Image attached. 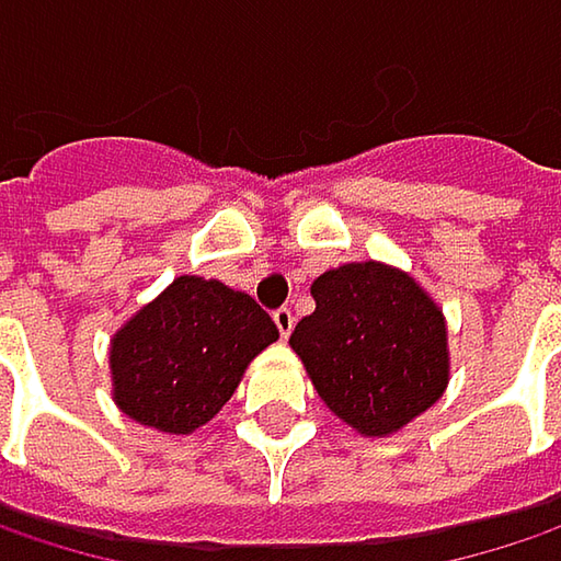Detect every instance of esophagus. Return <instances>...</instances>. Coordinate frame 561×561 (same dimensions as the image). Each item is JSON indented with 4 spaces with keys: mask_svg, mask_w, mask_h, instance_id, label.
<instances>
[{
    "mask_svg": "<svg viewBox=\"0 0 561 561\" xmlns=\"http://www.w3.org/2000/svg\"><path fill=\"white\" fill-rule=\"evenodd\" d=\"M294 322H297V319H294V312H290L287 306L274 309V325H277V332H280L284 339H287V335L294 332Z\"/></svg>",
    "mask_w": 561,
    "mask_h": 561,
    "instance_id": "esophagus-1",
    "label": "esophagus"
}]
</instances>
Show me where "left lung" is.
I'll use <instances>...</instances> for the list:
<instances>
[{"label": "left lung", "mask_w": 561, "mask_h": 561, "mask_svg": "<svg viewBox=\"0 0 561 561\" xmlns=\"http://www.w3.org/2000/svg\"><path fill=\"white\" fill-rule=\"evenodd\" d=\"M290 335L322 402L360 434H392L431 409L450 377L447 325L419 284L377 261L325 271Z\"/></svg>", "instance_id": "obj_1"}]
</instances>
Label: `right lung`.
I'll use <instances>...</instances> for the list:
<instances>
[{
	"instance_id": "1",
	"label": "right lung",
	"mask_w": 561,
	"mask_h": 561,
	"mask_svg": "<svg viewBox=\"0 0 561 561\" xmlns=\"http://www.w3.org/2000/svg\"><path fill=\"white\" fill-rule=\"evenodd\" d=\"M277 325L249 294L179 277L111 341L114 402L165 434H191L229 402Z\"/></svg>"
}]
</instances>
